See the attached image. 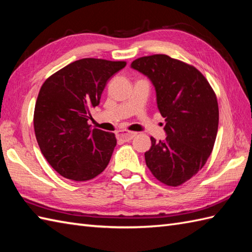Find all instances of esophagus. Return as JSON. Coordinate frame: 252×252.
<instances>
[{"label": "esophagus", "mask_w": 252, "mask_h": 252, "mask_svg": "<svg viewBox=\"0 0 252 252\" xmlns=\"http://www.w3.org/2000/svg\"><path fill=\"white\" fill-rule=\"evenodd\" d=\"M135 135H136L135 132H130V131L122 130V131H119V132L117 133V138H118V140L123 141V142H129Z\"/></svg>", "instance_id": "1"}]
</instances>
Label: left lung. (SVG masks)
<instances>
[{
	"label": "left lung",
	"instance_id": "left-lung-1",
	"mask_svg": "<svg viewBox=\"0 0 252 252\" xmlns=\"http://www.w3.org/2000/svg\"><path fill=\"white\" fill-rule=\"evenodd\" d=\"M131 68L151 80L165 119L167 137L151 138L146 165L161 183L179 186L205 165L212 152L219 126L217 96L199 70L168 55L137 58Z\"/></svg>",
	"mask_w": 252,
	"mask_h": 252
}]
</instances>
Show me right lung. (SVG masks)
Instances as JSON below:
<instances>
[{
    "mask_svg": "<svg viewBox=\"0 0 252 252\" xmlns=\"http://www.w3.org/2000/svg\"><path fill=\"white\" fill-rule=\"evenodd\" d=\"M126 65L83 58L41 87L33 116L35 137L47 162L63 178L92 180L108 165L117 140L114 133L91 127L90 109L99 105L107 81Z\"/></svg>",
    "mask_w": 252,
    "mask_h": 252,
    "instance_id": "right-lung-1",
    "label": "right lung"
}]
</instances>
